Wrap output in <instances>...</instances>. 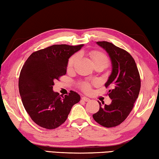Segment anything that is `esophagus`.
<instances>
[{"label": "esophagus", "mask_w": 159, "mask_h": 159, "mask_svg": "<svg viewBox=\"0 0 159 159\" xmlns=\"http://www.w3.org/2000/svg\"><path fill=\"white\" fill-rule=\"evenodd\" d=\"M82 99L83 101H85V102L90 101V99L88 98H86V97H82Z\"/></svg>", "instance_id": "1"}]
</instances>
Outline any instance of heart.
<instances>
[{"label":"heart","mask_w":159,"mask_h":159,"mask_svg":"<svg viewBox=\"0 0 159 159\" xmlns=\"http://www.w3.org/2000/svg\"><path fill=\"white\" fill-rule=\"evenodd\" d=\"M90 56L95 65L98 64H103L106 66V67L108 66L109 60L108 56L105 53L98 50H94L90 52ZM78 57H79V55L78 54H74L69 59L68 63H67V69H68V70L73 69ZM79 86L81 88V90L84 91V92H89L90 90V83L88 82L85 81L80 83Z\"/></svg>","instance_id":"b5f03b06"}]
</instances>
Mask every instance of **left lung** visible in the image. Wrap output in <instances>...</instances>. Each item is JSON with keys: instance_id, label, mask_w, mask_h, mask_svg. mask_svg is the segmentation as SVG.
I'll return each mask as SVG.
<instances>
[{"instance_id": "obj_1", "label": "left lung", "mask_w": 159, "mask_h": 159, "mask_svg": "<svg viewBox=\"0 0 159 159\" xmlns=\"http://www.w3.org/2000/svg\"><path fill=\"white\" fill-rule=\"evenodd\" d=\"M108 52L112 63V73L106 88H110L109 105L102 107L93 115L94 120L106 128L116 127L123 123L133 109L141 87L139 71L133 57L127 51L107 41L97 42ZM104 104V103H102Z\"/></svg>"}]
</instances>
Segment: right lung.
I'll use <instances>...</instances> for the list:
<instances>
[{"label": "right lung", "mask_w": 159, "mask_h": 159, "mask_svg": "<svg viewBox=\"0 0 159 159\" xmlns=\"http://www.w3.org/2000/svg\"><path fill=\"white\" fill-rule=\"evenodd\" d=\"M83 45H51L32 53L23 65L19 91L24 107L38 125L48 130L58 128L80 101L77 93L71 90L68 95H60L52 85L66 74L69 58Z\"/></svg>", "instance_id": "obj_1"}]
</instances>
